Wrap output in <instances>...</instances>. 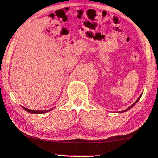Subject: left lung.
Wrapping results in <instances>:
<instances>
[{"instance_id":"left-lung-1","label":"left lung","mask_w":158,"mask_h":158,"mask_svg":"<svg viewBox=\"0 0 158 158\" xmlns=\"http://www.w3.org/2000/svg\"><path fill=\"white\" fill-rule=\"evenodd\" d=\"M142 95V94H141V95H140V96H139V98H137V101H135V102L133 103V104H131V105L130 106H129V107H128V108H127V109H125V110H124V111H121V112L119 111V112H118V113H123V112H126V111H129V109H131V108H132V107L134 106H135V105L136 104V103H137L138 102V101H139V99H140V98H141Z\"/></svg>"}]
</instances>
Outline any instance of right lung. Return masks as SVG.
I'll return each instance as SVG.
<instances>
[{
  "label": "right lung",
  "instance_id": "obj_1",
  "mask_svg": "<svg viewBox=\"0 0 158 158\" xmlns=\"http://www.w3.org/2000/svg\"><path fill=\"white\" fill-rule=\"evenodd\" d=\"M22 108L25 110V111H27V112H29V113H31V114H44V113H47V112H48V111H50L51 110L53 109H49V110H44V111H36V110H31V109H27V108L23 107V106H22Z\"/></svg>",
  "mask_w": 158,
  "mask_h": 158
}]
</instances>
